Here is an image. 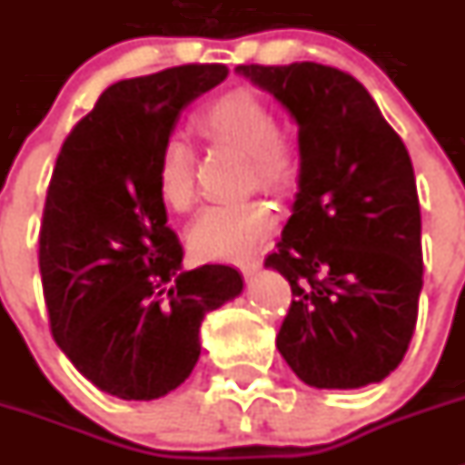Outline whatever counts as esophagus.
<instances>
[{"instance_id": "34e87169", "label": "esophagus", "mask_w": 465, "mask_h": 465, "mask_svg": "<svg viewBox=\"0 0 465 465\" xmlns=\"http://www.w3.org/2000/svg\"><path fill=\"white\" fill-rule=\"evenodd\" d=\"M240 265V271H242V275L244 277H252V275H256V272L261 271V261L259 259H247V261H242V263H237Z\"/></svg>"}]
</instances>
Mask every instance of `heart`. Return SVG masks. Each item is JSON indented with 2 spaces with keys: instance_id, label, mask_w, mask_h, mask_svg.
Masks as SVG:
<instances>
[{
  "instance_id": "obj_1",
  "label": "heart",
  "mask_w": 465,
  "mask_h": 465,
  "mask_svg": "<svg viewBox=\"0 0 465 465\" xmlns=\"http://www.w3.org/2000/svg\"><path fill=\"white\" fill-rule=\"evenodd\" d=\"M206 138L247 154V181L284 190L296 181L301 153L296 134L275 124L263 96L247 89L230 91L206 103L197 114ZM157 193L166 206L183 212L194 200V153L183 138H172L157 160ZM275 225V212L263 200L221 202L206 206L190 225V247L202 259L235 261L247 256Z\"/></svg>"
}]
</instances>
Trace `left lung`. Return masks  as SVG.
<instances>
[{
    "mask_svg": "<svg viewBox=\"0 0 465 465\" xmlns=\"http://www.w3.org/2000/svg\"><path fill=\"white\" fill-rule=\"evenodd\" d=\"M299 124V193L265 268L292 284L277 351L303 383L351 391L402 362L423 287L421 209L402 138L355 77L237 65Z\"/></svg>",
    "mask_w": 465,
    "mask_h": 465,
    "instance_id": "1",
    "label": "left lung"
}]
</instances>
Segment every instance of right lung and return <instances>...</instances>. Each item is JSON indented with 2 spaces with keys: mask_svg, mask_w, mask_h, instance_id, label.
I'll list each match as a JSON object with an SVG mask.
<instances>
[{
  "mask_svg": "<svg viewBox=\"0 0 465 465\" xmlns=\"http://www.w3.org/2000/svg\"><path fill=\"white\" fill-rule=\"evenodd\" d=\"M225 77V65L193 63L122 79L55 160L39 232L51 334L79 374L114 398L176 391L200 360L204 315L244 287L230 265L183 271L157 193V160L178 117Z\"/></svg>",
  "mask_w": 465,
  "mask_h": 465,
  "instance_id": "1",
  "label": "right lung"
}]
</instances>
